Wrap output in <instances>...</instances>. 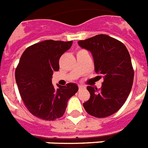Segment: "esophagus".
Returning <instances> with one entry per match:
<instances>
[{
  "mask_svg": "<svg viewBox=\"0 0 148 148\" xmlns=\"http://www.w3.org/2000/svg\"><path fill=\"white\" fill-rule=\"evenodd\" d=\"M78 88H79V90H82V89H84V87L83 85H81V84H79Z\"/></svg>",
  "mask_w": 148,
  "mask_h": 148,
  "instance_id": "obj_1",
  "label": "esophagus"
}]
</instances>
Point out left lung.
Masks as SVG:
<instances>
[{
  "mask_svg": "<svg viewBox=\"0 0 148 148\" xmlns=\"http://www.w3.org/2000/svg\"><path fill=\"white\" fill-rule=\"evenodd\" d=\"M77 43L92 53L95 72L103 78L101 89L87 87L90 97L84 108L94 117H108L121 108L132 88L134 73L130 53L123 43L106 34Z\"/></svg>",
  "mask_w": 148,
  "mask_h": 148,
  "instance_id": "1",
  "label": "left lung"
}]
</instances>
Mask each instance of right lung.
Here are the masks:
<instances>
[{"mask_svg": "<svg viewBox=\"0 0 148 148\" xmlns=\"http://www.w3.org/2000/svg\"><path fill=\"white\" fill-rule=\"evenodd\" d=\"M73 41L47 40L28 47L20 58L15 79L27 110L45 121H54L64 114L67 101L78 90L76 84H52V75L59 71V60Z\"/></svg>", "mask_w": 148, "mask_h": 148, "instance_id": "add662e5", "label": "right lung"}]
</instances>
